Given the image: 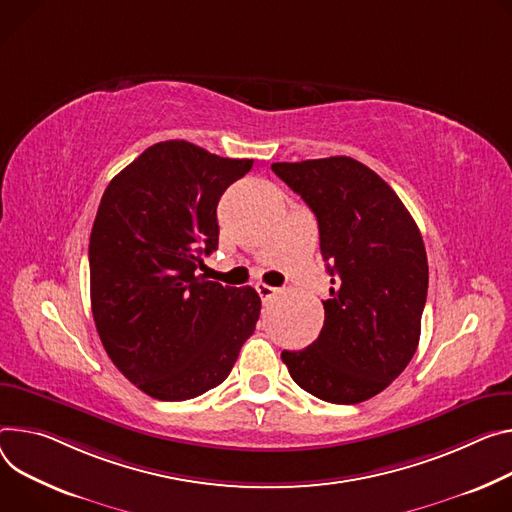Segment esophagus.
<instances>
[{
	"mask_svg": "<svg viewBox=\"0 0 512 512\" xmlns=\"http://www.w3.org/2000/svg\"><path fill=\"white\" fill-rule=\"evenodd\" d=\"M255 290H257V294L261 296V300H263V302H267V300L277 292L275 288H271V286H267V284H261V282H259V284H255Z\"/></svg>",
	"mask_w": 512,
	"mask_h": 512,
	"instance_id": "esophagus-1",
	"label": "esophagus"
}]
</instances>
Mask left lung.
<instances>
[{
  "label": "left lung",
  "instance_id": "1",
  "mask_svg": "<svg viewBox=\"0 0 512 512\" xmlns=\"http://www.w3.org/2000/svg\"><path fill=\"white\" fill-rule=\"evenodd\" d=\"M273 173L318 220L331 273L318 339L282 351L292 380L333 404H357L386 390L410 363L427 302V251L390 185L351 157L273 163Z\"/></svg>",
  "mask_w": 512,
  "mask_h": 512
}]
</instances>
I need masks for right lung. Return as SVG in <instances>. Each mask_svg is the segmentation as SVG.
I'll return each mask as SVG.
<instances>
[{
    "label": "right lung",
    "instance_id": "1",
    "mask_svg": "<svg viewBox=\"0 0 512 512\" xmlns=\"http://www.w3.org/2000/svg\"><path fill=\"white\" fill-rule=\"evenodd\" d=\"M251 167L253 159L165 141L102 196L89 237L91 312L112 363L157 400L222 384L255 331L259 294L198 273L218 247V200Z\"/></svg>",
    "mask_w": 512,
    "mask_h": 512
}]
</instances>
